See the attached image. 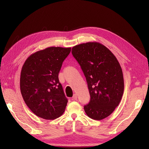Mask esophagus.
I'll return each instance as SVG.
<instances>
[{
    "label": "esophagus",
    "instance_id": "esophagus-1",
    "mask_svg": "<svg viewBox=\"0 0 149 149\" xmlns=\"http://www.w3.org/2000/svg\"><path fill=\"white\" fill-rule=\"evenodd\" d=\"M76 100H77V95H76V94H74V95H73V96L72 97L71 100H72V101H76Z\"/></svg>",
    "mask_w": 149,
    "mask_h": 149
}]
</instances>
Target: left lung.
<instances>
[{
    "instance_id": "left-lung-1",
    "label": "left lung",
    "mask_w": 149,
    "mask_h": 149,
    "mask_svg": "<svg viewBox=\"0 0 149 149\" xmlns=\"http://www.w3.org/2000/svg\"><path fill=\"white\" fill-rule=\"evenodd\" d=\"M72 54L86 77L90 94L84 106L88 117L102 120L111 115L123 97V73L116 57L98 42H88L72 48Z\"/></svg>"
}]
</instances>
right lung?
<instances>
[{
    "label": "right lung",
    "mask_w": 149,
    "mask_h": 149,
    "mask_svg": "<svg viewBox=\"0 0 149 149\" xmlns=\"http://www.w3.org/2000/svg\"><path fill=\"white\" fill-rule=\"evenodd\" d=\"M71 48L52 47L35 52L22 66L20 86L25 104L36 116L53 120L65 111L68 100L58 79Z\"/></svg>",
    "instance_id": "obj_1"
}]
</instances>
